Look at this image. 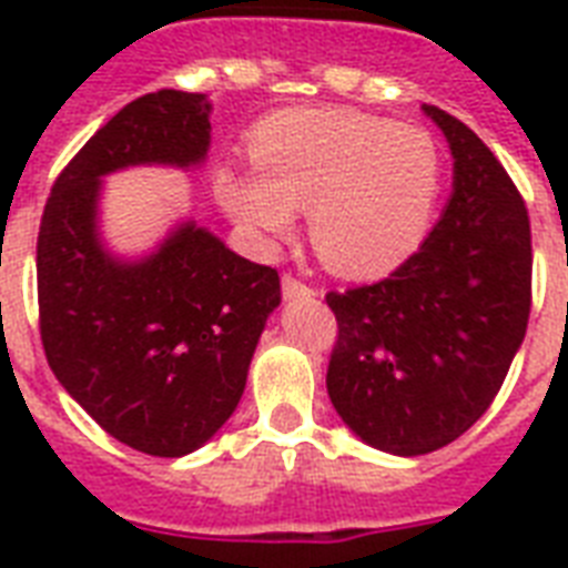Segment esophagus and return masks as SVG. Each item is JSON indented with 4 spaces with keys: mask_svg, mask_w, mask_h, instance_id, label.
Instances as JSON below:
<instances>
[{
    "mask_svg": "<svg viewBox=\"0 0 568 568\" xmlns=\"http://www.w3.org/2000/svg\"><path fill=\"white\" fill-rule=\"evenodd\" d=\"M306 294H315V288L312 285H306L303 280H297L294 274H283V297H306Z\"/></svg>",
    "mask_w": 568,
    "mask_h": 568,
    "instance_id": "obj_1",
    "label": "esophagus"
}]
</instances>
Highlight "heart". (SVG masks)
Returning <instances> with one entry per match:
<instances>
[{
  "label": "heart",
  "mask_w": 568,
  "mask_h": 568,
  "mask_svg": "<svg viewBox=\"0 0 568 568\" xmlns=\"http://www.w3.org/2000/svg\"><path fill=\"white\" fill-rule=\"evenodd\" d=\"M253 171L223 168L217 200L262 241L310 212L321 258L345 276L404 265L430 230L442 191V150L422 126L356 109L276 111L250 132Z\"/></svg>",
  "instance_id": "b5f03b06"
}]
</instances>
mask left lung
<instances>
[{"instance_id": "left-lung-1", "label": "left lung", "mask_w": 568, "mask_h": 568, "mask_svg": "<svg viewBox=\"0 0 568 568\" xmlns=\"http://www.w3.org/2000/svg\"><path fill=\"white\" fill-rule=\"evenodd\" d=\"M454 155V194L386 280L329 292L338 338L327 392L342 422L388 454L459 439L498 395L530 315V221L480 138L424 105Z\"/></svg>"}]
</instances>
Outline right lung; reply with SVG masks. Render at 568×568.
<instances>
[{
	"instance_id": "right-lung-1",
	"label": "right lung",
	"mask_w": 568,
	"mask_h": 568,
	"mask_svg": "<svg viewBox=\"0 0 568 568\" xmlns=\"http://www.w3.org/2000/svg\"><path fill=\"white\" fill-rule=\"evenodd\" d=\"M205 93L155 91L114 114L58 173L38 232L40 342L58 383L102 430L150 457H182L241 400L276 267L235 256L194 221L153 256L102 247L97 200L129 164L191 168L209 150Z\"/></svg>"
}]
</instances>
